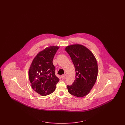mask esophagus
<instances>
[{
	"mask_svg": "<svg viewBox=\"0 0 125 125\" xmlns=\"http://www.w3.org/2000/svg\"><path fill=\"white\" fill-rule=\"evenodd\" d=\"M61 78H62V79H65V74H63V75H62L61 76Z\"/></svg>",
	"mask_w": 125,
	"mask_h": 125,
	"instance_id": "esophagus-1",
	"label": "esophagus"
}]
</instances>
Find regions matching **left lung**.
I'll list each match as a JSON object with an SVG mask.
<instances>
[{"label":"left lung","mask_w":125,"mask_h":125,"mask_svg":"<svg viewBox=\"0 0 125 125\" xmlns=\"http://www.w3.org/2000/svg\"><path fill=\"white\" fill-rule=\"evenodd\" d=\"M65 51L71 58L75 70V79L71 85H67L72 95L82 97L87 95L95 85L98 74L97 61L93 54L81 44L67 46Z\"/></svg>","instance_id":"1"}]
</instances>
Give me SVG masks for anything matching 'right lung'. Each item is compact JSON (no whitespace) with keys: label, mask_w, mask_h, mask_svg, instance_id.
<instances>
[{"label":"right lung","mask_w":125,"mask_h":125,"mask_svg":"<svg viewBox=\"0 0 125 125\" xmlns=\"http://www.w3.org/2000/svg\"><path fill=\"white\" fill-rule=\"evenodd\" d=\"M59 49L56 46L46 48L36 55L30 65L29 76L31 87L42 96L53 93L60 81L55 75V67L52 63Z\"/></svg>","instance_id":"right-lung-1"}]
</instances>
